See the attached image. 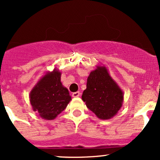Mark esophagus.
I'll list each match as a JSON object with an SVG mask.
<instances>
[{
    "label": "esophagus",
    "mask_w": 160,
    "mask_h": 160,
    "mask_svg": "<svg viewBox=\"0 0 160 160\" xmlns=\"http://www.w3.org/2000/svg\"><path fill=\"white\" fill-rule=\"evenodd\" d=\"M80 92H75L72 93V96L74 97V98H78V97L80 96Z\"/></svg>",
    "instance_id": "esophagus-1"
}]
</instances>
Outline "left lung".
I'll return each instance as SVG.
<instances>
[{
    "label": "left lung",
    "mask_w": 160,
    "mask_h": 160,
    "mask_svg": "<svg viewBox=\"0 0 160 160\" xmlns=\"http://www.w3.org/2000/svg\"><path fill=\"white\" fill-rule=\"evenodd\" d=\"M123 96V92L111 78L107 68L98 65L88 77L82 100L98 118L109 120L120 111Z\"/></svg>",
    "instance_id": "1"
}]
</instances>
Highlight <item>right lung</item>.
Masks as SVG:
<instances>
[{"label":"right lung","instance_id":"right-lung-1","mask_svg":"<svg viewBox=\"0 0 160 160\" xmlns=\"http://www.w3.org/2000/svg\"><path fill=\"white\" fill-rule=\"evenodd\" d=\"M61 74L56 68L48 71L30 92L29 98L33 111L44 120H54L71 100L68 89L62 85Z\"/></svg>","mask_w":160,"mask_h":160}]
</instances>
